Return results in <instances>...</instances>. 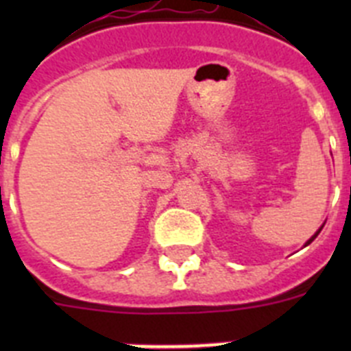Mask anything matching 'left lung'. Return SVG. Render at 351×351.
Masks as SVG:
<instances>
[{
    "instance_id": "8db88e82",
    "label": "left lung",
    "mask_w": 351,
    "mask_h": 351,
    "mask_svg": "<svg viewBox=\"0 0 351 351\" xmlns=\"http://www.w3.org/2000/svg\"><path fill=\"white\" fill-rule=\"evenodd\" d=\"M324 225H325V223H324ZM324 225H322V226H320V230H318V232H316V234H315V235H313V237H311V239H309V241H308V243H306V246H308V244H311V243H313V241H315V239H316V235H318V234H320V232H322V228H324Z\"/></svg>"
}]
</instances>
